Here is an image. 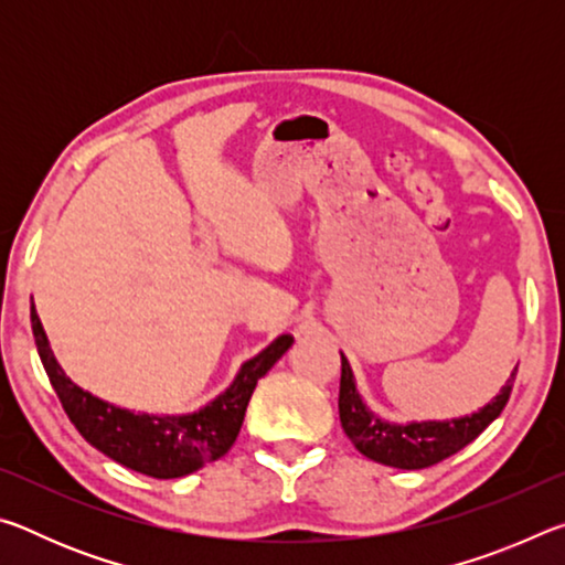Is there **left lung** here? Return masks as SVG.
I'll return each instance as SVG.
<instances>
[{"mask_svg":"<svg viewBox=\"0 0 565 565\" xmlns=\"http://www.w3.org/2000/svg\"><path fill=\"white\" fill-rule=\"evenodd\" d=\"M515 371H519V366L513 369V374L505 381L501 394L471 416L451 420H420V424L401 426L388 424V420L371 414L359 396L356 384H353V371L349 366V361L341 353V426L351 438V444L356 446L363 456L371 458V461L394 468H406V471L428 468L461 451L463 446L478 438V434H483V428L489 426L491 420L501 416V411L509 404V396L513 391Z\"/></svg>","mask_w":565,"mask_h":565,"instance_id":"1","label":"left lung"}]
</instances>
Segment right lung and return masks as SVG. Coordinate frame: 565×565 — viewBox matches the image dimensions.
Segmentation results:
<instances>
[{
  "label": "right lung",
  "instance_id": "obj_1",
  "mask_svg": "<svg viewBox=\"0 0 565 565\" xmlns=\"http://www.w3.org/2000/svg\"><path fill=\"white\" fill-rule=\"evenodd\" d=\"M32 333L36 351L44 363L50 384L62 401L72 424L104 456L151 478H181L194 473L204 463L222 458L242 431L244 414L256 381L279 361L294 343L291 333H281L259 356L248 359L234 384L212 404L186 416H149L131 414L92 396L64 374L46 341L42 321L32 303Z\"/></svg>",
  "mask_w": 565,
  "mask_h": 565
}]
</instances>
